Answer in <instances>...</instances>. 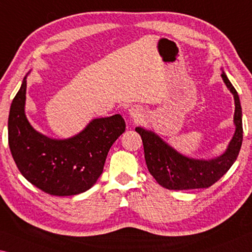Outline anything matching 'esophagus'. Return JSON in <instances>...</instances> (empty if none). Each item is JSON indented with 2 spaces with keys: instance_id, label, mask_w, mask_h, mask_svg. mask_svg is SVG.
Wrapping results in <instances>:
<instances>
[{
  "instance_id": "1",
  "label": "esophagus",
  "mask_w": 252,
  "mask_h": 252,
  "mask_svg": "<svg viewBox=\"0 0 252 252\" xmlns=\"http://www.w3.org/2000/svg\"><path fill=\"white\" fill-rule=\"evenodd\" d=\"M129 112H130L131 118H132L134 121H139V120H141V118L143 117V110L141 109V107H139V106L131 107V109L129 110Z\"/></svg>"
}]
</instances>
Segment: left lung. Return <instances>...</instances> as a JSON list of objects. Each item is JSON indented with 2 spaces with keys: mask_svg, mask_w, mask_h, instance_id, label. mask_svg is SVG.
<instances>
[{
  "mask_svg": "<svg viewBox=\"0 0 252 252\" xmlns=\"http://www.w3.org/2000/svg\"><path fill=\"white\" fill-rule=\"evenodd\" d=\"M227 89L233 94L235 132L224 154L211 160H198L178 154L157 134L142 127H135L141 135L148 169L159 185L171 190L207 189L217 183L237 160L242 145V111L237 91L222 73Z\"/></svg>",
  "mask_w": 252,
  "mask_h": 252,
  "instance_id": "left-lung-1",
  "label": "left lung"
}]
</instances>
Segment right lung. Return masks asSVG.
I'll use <instances>...</instances> for the list:
<instances>
[{
    "label": "right lung",
    "instance_id": "obj_1",
    "mask_svg": "<svg viewBox=\"0 0 252 252\" xmlns=\"http://www.w3.org/2000/svg\"><path fill=\"white\" fill-rule=\"evenodd\" d=\"M27 81L12 101L9 146L20 173L27 181L54 196L86 191L101 176L107 153L126 131L120 114L95 119L75 137L47 138L35 131L25 114Z\"/></svg>",
    "mask_w": 252,
    "mask_h": 252
}]
</instances>
